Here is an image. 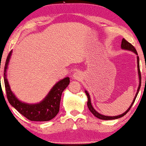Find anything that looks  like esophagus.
<instances>
[{
  "mask_svg": "<svg viewBox=\"0 0 146 146\" xmlns=\"http://www.w3.org/2000/svg\"><path fill=\"white\" fill-rule=\"evenodd\" d=\"M81 73H80L79 71H77V72H75V73L73 74V78H75V79H80V78H81Z\"/></svg>",
  "mask_w": 146,
  "mask_h": 146,
  "instance_id": "obj_1",
  "label": "esophagus"
}]
</instances>
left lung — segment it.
<instances>
[{"instance_id":"1","label":"left lung","mask_w":146,"mask_h":146,"mask_svg":"<svg viewBox=\"0 0 146 146\" xmlns=\"http://www.w3.org/2000/svg\"><path fill=\"white\" fill-rule=\"evenodd\" d=\"M121 48L122 49H124V50H130V51H132L133 52H134L135 54L137 55V51L135 50V48L134 47V46H132V44H130V43H129L128 41L125 40L124 38L122 39V44H121ZM137 70H138V74H139V87H138V89H137V93L135 94V96L134 97V99L133 100L132 103L131 104V105L130 106V108H128V110H126V112H124V113H123L121 115H118V116H104V115H102L98 113L94 109V108L93 107V106H92L91 104V98H90V96L89 93H88L87 91H85V93L87 94V98H88V101H87V106H88V108H89V109L90 111H91L94 116H95L96 118H99V119H101V120H114V119H117V118H121V117H122L123 116H124L125 114L126 113H128V112L129 110H130V108H132V106L133 105V104H134V102H135V98L137 97V94L139 93V89H140V87H141V72H140V69H139V57L137 56Z\"/></svg>"}]
</instances>
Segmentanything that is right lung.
Here are the masks:
<instances>
[{
	"label": "right lung",
	"mask_w": 146,
	"mask_h": 146,
	"mask_svg": "<svg viewBox=\"0 0 146 146\" xmlns=\"http://www.w3.org/2000/svg\"><path fill=\"white\" fill-rule=\"evenodd\" d=\"M12 51L8 55L4 69V81L7 93V99L11 105L16 108L24 117L31 121H48L56 116L59 110L61 96L63 91L66 89L70 82L69 77L61 80L55 84L48 96L40 103L28 104L18 100L10 89L6 77V72Z\"/></svg>",
	"instance_id": "1"
}]
</instances>
